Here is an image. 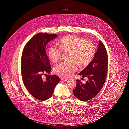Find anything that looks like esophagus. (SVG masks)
Masks as SVG:
<instances>
[{"mask_svg":"<svg viewBox=\"0 0 129 129\" xmlns=\"http://www.w3.org/2000/svg\"><path fill=\"white\" fill-rule=\"evenodd\" d=\"M61 80L63 81H67V80H68V79L66 78H62Z\"/></svg>","mask_w":129,"mask_h":129,"instance_id":"1","label":"esophagus"}]
</instances>
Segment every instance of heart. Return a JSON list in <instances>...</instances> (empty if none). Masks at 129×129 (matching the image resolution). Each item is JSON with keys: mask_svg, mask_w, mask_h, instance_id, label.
Instances as JSON below:
<instances>
[{"mask_svg": "<svg viewBox=\"0 0 129 129\" xmlns=\"http://www.w3.org/2000/svg\"><path fill=\"white\" fill-rule=\"evenodd\" d=\"M58 44L60 48L54 46L49 48L48 56L51 61L55 63L61 58V49L64 52H69L68 59L70 60L61 62L54 68L55 74L63 77L72 76L77 71V64L80 67L87 66L96 53L94 43L74 35L63 37Z\"/></svg>", "mask_w": 129, "mask_h": 129, "instance_id": "obj_1", "label": "heart"}]
</instances>
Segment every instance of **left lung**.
<instances>
[{
	"mask_svg": "<svg viewBox=\"0 0 129 129\" xmlns=\"http://www.w3.org/2000/svg\"><path fill=\"white\" fill-rule=\"evenodd\" d=\"M108 69V56L104 44L100 41L98 48L91 62L78 74L87 77L88 81L83 84L76 80L73 90L74 96L80 101H87L95 97L100 91L106 79Z\"/></svg>",
	"mask_w": 129,
	"mask_h": 129,
	"instance_id": "8db88e82",
	"label": "left lung"
}]
</instances>
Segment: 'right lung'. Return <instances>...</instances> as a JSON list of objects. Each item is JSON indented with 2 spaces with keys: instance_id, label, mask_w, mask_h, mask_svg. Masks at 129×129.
<instances>
[{
  "instance_id": "right-lung-1",
  "label": "right lung",
  "mask_w": 129,
  "mask_h": 129,
  "mask_svg": "<svg viewBox=\"0 0 129 129\" xmlns=\"http://www.w3.org/2000/svg\"><path fill=\"white\" fill-rule=\"evenodd\" d=\"M56 34L39 33L26 43L21 58V74L23 83L28 92L36 99L45 101L53 94L56 85L60 81L55 74L49 75L45 80L43 75L51 71L45 47Z\"/></svg>"
}]
</instances>
